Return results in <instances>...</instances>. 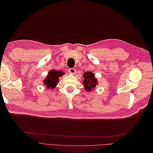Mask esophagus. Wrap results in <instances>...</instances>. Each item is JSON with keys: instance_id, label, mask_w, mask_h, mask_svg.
I'll return each mask as SVG.
<instances>
[{"instance_id": "34e87169", "label": "esophagus", "mask_w": 153, "mask_h": 153, "mask_svg": "<svg viewBox=\"0 0 153 153\" xmlns=\"http://www.w3.org/2000/svg\"><path fill=\"white\" fill-rule=\"evenodd\" d=\"M68 72L70 74H75L76 73V69L75 68H69L68 69Z\"/></svg>"}]
</instances>
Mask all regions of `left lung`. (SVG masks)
Masks as SVG:
<instances>
[{
  "label": "left lung",
  "instance_id": "obj_1",
  "mask_svg": "<svg viewBox=\"0 0 153 153\" xmlns=\"http://www.w3.org/2000/svg\"><path fill=\"white\" fill-rule=\"evenodd\" d=\"M83 77L84 78V80L83 84H84L85 89L87 91H91L93 88H95L96 86L97 80L94 78V75L91 72L87 71L84 73Z\"/></svg>",
  "mask_w": 153,
  "mask_h": 153
}]
</instances>
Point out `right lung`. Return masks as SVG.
I'll list each match as a JSON object with an SVG mask.
<instances>
[{"label":"right lung","instance_id":"right-lung-1","mask_svg":"<svg viewBox=\"0 0 153 153\" xmlns=\"http://www.w3.org/2000/svg\"><path fill=\"white\" fill-rule=\"evenodd\" d=\"M64 75V73L61 71L51 70L49 71L47 77L44 80V84L47 88L53 89L58 84L59 78Z\"/></svg>","mask_w":153,"mask_h":153}]
</instances>
